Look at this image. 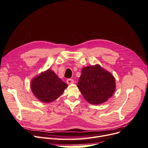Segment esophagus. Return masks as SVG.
<instances>
[{
  "instance_id": "1",
  "label": "esophagus",
  "mask_w": 148,
  "mask_h": 148,
  "mask_svg": "<svg viewBox=\"0 0 148 148\" xmlns=\"http://www.w3.org/2000/svg\"><path fill=\"white\" fill-rule=\"evenodd\" d=\"M74 83V80L73 79H68L66 80V83L70 84H73Z\"/></svg>"
}]
</instances>
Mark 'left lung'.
<instances>
[{
    "label": "left lung",
    "mask_w": 148,
    "mask_h": 148,
    "mask_svg": "<svg viewBox=\"0 0 148 148\" xmlns=\"http://www.w3.org/2000/svg\"><path fill=\"white\" fill-rule=\"evenodd\" d=\"M77 86L84 98L91 104L104 103L115 90L114 76L99 65L83 67Z\"/></svg>",
    "instance_id": "left-lung-1"
}]
</instances>
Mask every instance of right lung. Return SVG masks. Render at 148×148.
I'll return each instance as SVG.
<instances>
[{
	"mask_svg": "<svg viewBox=\"0 0 148 148\" xmlns=\"http://www.w3.org/2000/svg\"><path fill=\"white\" fill-rule=\"evenodd\" d=\"M67 86L68 85L49 69L34 77L31 83V89L35 97L45 103L57 99Z\"/></svg>",
	"mask_w": 148,
	"mask_h": 148,
	"instance_id": "1",
	"label": "right lung"
}]
</instances>
